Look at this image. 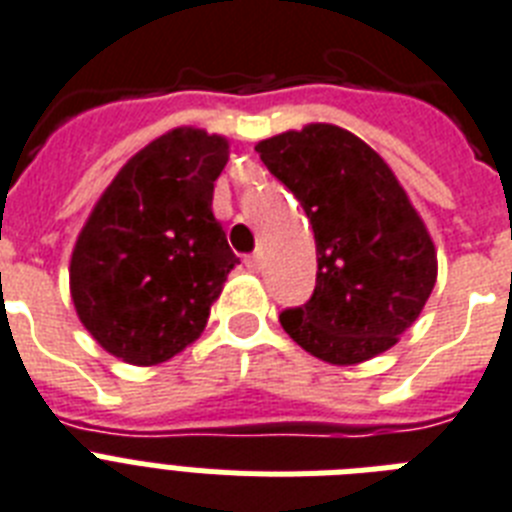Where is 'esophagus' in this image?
<instances>
[{"mask_svg": "<svg viewBox=\"0 0 512 512\" xmlns=\"http://www.w3.org/2000/svg\"><path fill=\"white\" fill-rule=\"evenodd\" d=\"M244 265H247L249 270H260V255H257V252L255 255H247L244 257Z\"/></svg>", "mask_w": 512, "mask_h": 512, "instance_id": "esophagus-1", "label": "esophagus"}]
</instances>
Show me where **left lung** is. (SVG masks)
<instances>
[{
	"label": "left lung",
	"instance_id": "left-lung-1",
	"mask_svg": "<svg viewBox=\"0 0 512 512\" xmlns=\"http://www.w3.org/2000/svg\"><path fill=\"white\" fill-rule=\"evenodd\" d=\"M255 149L315 234V292L278 315L286 334L331 365L394 347L434 289L436 249L392 168L331 123L270 136Z\"/></svg>",
	"mask_w": 512,
	"mask_h": 512
}]
</instances>
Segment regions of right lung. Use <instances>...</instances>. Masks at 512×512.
<instances>
[{"mask_svg":"<svg viewBox=\"0 0 512 512\" xmlns=\"http://www.w3.org/2000/svg\"><path fill=\"white\" fill-rule=\"evenodd\" d=\"M228 141L173 128L112 178L70 257V297L102 350L131 365L184 352L239 257L213 215Z\"/></svg>","mask_w":512,"mask_h":512,"instance_id":"1","label":"right lung"}]
</instances>
